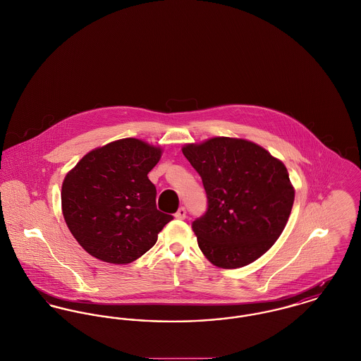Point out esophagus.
I'll return each mask as SVG.
<instances>
[{
  "label": "esophagus",
  "mask_w": 361,
  "mask_h": 361,
  "mask_svg": "<svg viewBox=\"0 0 361 361\" xmlns=\"http://www.w3.org/2000/svg\"><path fill=\"white\" fill-rule=\"evenodd\" d=\"M174 216L177 218V219H185V216H187V210H185V207H180L177 212L174 214Z\"/></svg>",
  "instance_id": "esophagus-1"
}]
</instances>
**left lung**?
<instances>
[{
  "label": "left lung",
  "instance_id": "8db88e82",
  "mask_svg": "<svg viewBox=\"0 0 361 361\" xmlns=\"http://www.w3.org/2000/svg\"><path fill=\"white\" fill-rule=\"evenodd\" d=\"M183 154L199 173L207 210L192 222L199 248L214 266L237 269L267 252L295 202L285 165L244 139L212 137Z\"/></svg>",
  "mask_w": 361,
  "mask_h": 361
}]
</instances>
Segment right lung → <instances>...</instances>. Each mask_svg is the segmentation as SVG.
Instances as JSON below:
<instances>
[{
  "label": "right lung",
  "instance_id": "right-lung-1",
  "mask_svg": "<svg viewBox=\"0 0 361 361\" xmlns=\"http://www.w3.org/2000/svg\"><path fill=\"white\" fill-rule=\"evenodd\" d=\"M162 149L127 137L92 149L65 176V222L91 256L127 264L146 254L173 219L157 210L147 177Z\"/></svg>",
  "mask_w": 361,
  "mask_h": 361
}]
</instances>
